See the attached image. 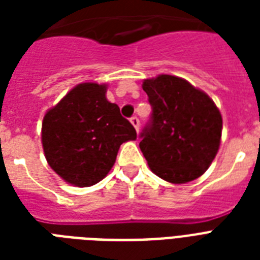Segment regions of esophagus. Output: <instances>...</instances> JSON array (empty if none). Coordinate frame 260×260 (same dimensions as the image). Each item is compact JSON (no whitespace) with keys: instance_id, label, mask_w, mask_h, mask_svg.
Returning <instances> with one entry per match:
<instances>
[{"instance_id":"obj_1","label":"esophagus","mask_w":260,"mask_h":260,"mask_svg":"<svg viewBox=\"0 0 260 260\" xmlns=\"http://www.w3.org/2000/svg\"><path fill=\"white\" fill-rule=\"evenodd\" d=\"M131 124L135 126V129L139 131V126H140V121H139V118L136 117V116H134V117H131Z\"/></svg>"}]
</instances>
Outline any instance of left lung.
I'll return each mask as SVG.
<instances>
[{"label": "left lung", "mask_w": 260, "mask_h": 260, "mask_svg": "<svg viewBox=\"0 0 260 260\" xmlns=\"http://www.w3.org/2000/svg\"><path fill=\"white\" fill-rule=\"evenodd\" d=\"M152 106L139 144L151 171L170 183L194 181L208 170L221 142L222 118L213 100L186 79H144Z\"/></svg>", "instance_id": "obj_1"}]
</instances>
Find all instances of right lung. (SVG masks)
<instances>
[{
  "mask_svg": "<svg viewBox=\"0 0 260 260\" xmlns=\"http://www.w3.org/2000/svg\"><path fill=\"white\" fill-rule=\"evenodd\" d=\"M108 85L83 82L44 114L42 144L50 167L78 187L102 181L113 167L122 143L136 131L106 100Z\"/></svg>",
  "mask_w": 260,
  "mask_h": 260,
  "instance_id": "1",
  "label": "right lung"
}]
</instances>
